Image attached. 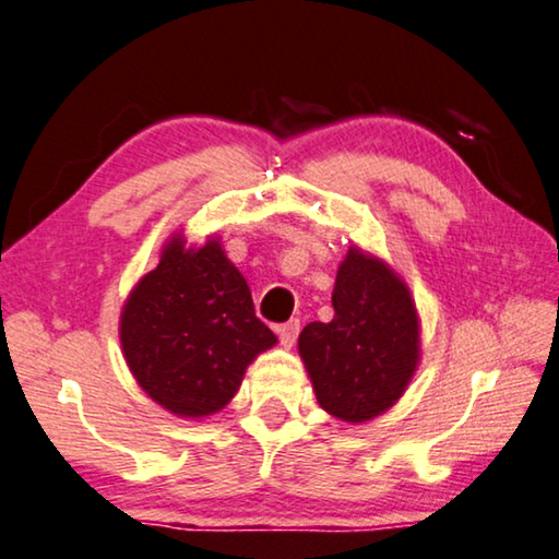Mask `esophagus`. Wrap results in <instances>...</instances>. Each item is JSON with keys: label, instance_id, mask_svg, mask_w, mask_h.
Wrapping results in <instances>:
<instances>
[{"label": "esophagus", "instance_id": "34e87169", "mask_svg": "<svg viewBox=\"0 0 559 559\" xmlns=\"http://www.w3.org/2000/svg\"><path fill=\"white\" fill-rule=\"evenodd\" d=\"M298 331H300V321H298V318H294V321H288V323L276 325V333H278L283 348H290V345L296 343Z\"/></svg>", "mask_w": 559, "mask_h": 559}]
</instances>
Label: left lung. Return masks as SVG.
Segmentation results:
<instances>
[{
  "label": "left lung",
  "instance_id": "left-lung-1",
  "mask_svg": "<svg viewBox=\"0 0 559 559\" xmlns=\"http://www.w3.org/2000/svg\"><path fill=\"white\" fill-rule=\"evenodd\" d=\"M333 321L308 323L298 353L318 405L345 423L393 407L420 360L418 311L401 276L350 246L333 288Z\"/></svg>",
  "mask_w": 559,
  "mask_h": 559
}]
</instances>
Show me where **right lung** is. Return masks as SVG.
Wrapping results in <instances>:
<instances>
[{
	"label": "right lung",
	"instance_id": "1",
	"mask_svg": "<svg viewBox=\"0 0 559 559\" xmlns=\"http://www.w3.org/2000/svg\"><path fill=\"white\" fill-rule=\"evenodd\" d=\"M119 338L136 383L179 418L218 413L253 358L276 345L218 238L186 248L181 234L129 294Z\"/></svg>",
	"mask_w": 559,
	"mask_h": 559
}]
</instances>
